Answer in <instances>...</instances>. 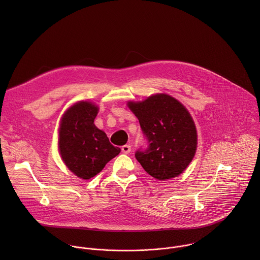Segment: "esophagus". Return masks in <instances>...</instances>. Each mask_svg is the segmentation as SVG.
<instances>
[{
	"instance_id": "1",
	"label": "esophagus",
	"mask_w": 260,
	"mask_h": 260,
	"mask_svg": "<svg viewBox=\"0 0 260 260\" xmlns=\"http://www.w3.org/2000/svg\"><path fill=\"white\" fill-rule=\"evenodd\" d=\"M121 151H122V153H124V154H128V153L131 152V146H129V145H123V146L121 147Z\"/></svg>"
}]
</instances>
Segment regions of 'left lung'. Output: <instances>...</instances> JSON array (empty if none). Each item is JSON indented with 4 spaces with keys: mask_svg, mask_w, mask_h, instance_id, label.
<instances>
[{
    "mask_svg": "<svg viewBox=\"0 0 260 260\" xmlns=\"http://www.w3.org/2000/svg\"><path fill=\"white\" fill-rule=\"evenodd\" d=\"M137 116L147 147L135 153L143 169L157 180L180 175L197 150V129L185 107L168 94H154L128 103Z\"/></svg>",
    "mask_w": 260,
    "mask_h": 260,
    "instance_id": "left-lung-1",
    "label": "left lung"
}]
</instances>
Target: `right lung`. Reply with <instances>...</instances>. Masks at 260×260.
<instances>
[{"label":"right lung","mask_w":260,"mask_h":260,"mask_svg":"<svg viewBox=\"0 0 260 260\" xmlns=\"http://www.w3.org/2000/svg\"><path fill=\"white\" fill-rule=\"evenodd\" d=\"M98 107L79 102L63 114L59 127L58 148L68 169L79 178L88 180L99 174L120 148L109 142L107 135L93 121Z\"/></svg>","instance_id":"obj_1"}]
</instances>
